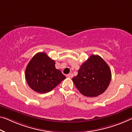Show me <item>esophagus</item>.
Here are the masks:
<instances>
[{
  "mask_svg": "<svg viewBox=\"0 0 132 132\" xmlns=\"http://www.w3.org/2000/svg\"><path fill=\"white\" fill-rule=\"evenodd\" d=\"M66 76L67 77H68V78H72L73 75H72V74H71V73H70V74H68Z\"/></svg>",
  "mask_w": 132,
  "mask_h": 132,
  "instance_id": "1",
  "label": "esophagus"
}]
</instances>
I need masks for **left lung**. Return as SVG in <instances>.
Here are the masks:
<instances>
[{
  "label": "left lung",
  "mask_w": 132,
  "mask_h": 132,
  "mask_svg": "<svg viewBox=\"0 0 132 132\" xmlns=\"http://www.w3.org/2000/svg\"><path fill=\"white\" fill-rule=\"evenodd\" d=\"M111 78V70L106 62L99 55H92L81 65L72 81L82 94L93 97L106 90Z\"/></svg>",
  "instance_id": "obj_1"
}]
</instances>
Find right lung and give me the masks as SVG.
Returning <instances> with one entry per match:
<instances>
[{
  "label": "right lung",
  "mask_w": 132,
  "mask_h": 132,
  "mask_svg": "<svg viewBox=\"0 0 132 132\" xmlns=\"http://www.w3.org/2000/svg\"><path fill=\"white\" fill-rule=\"evenodd\" d=\"M45 52L35 54L27 65L25 77L30 88L38 93L50 92L65 78Z\"/></svg>",
  "instance_id": "obj_1"
}]
</instances>
